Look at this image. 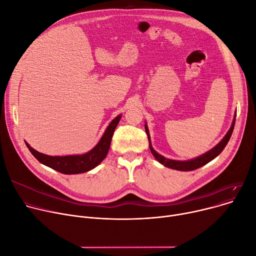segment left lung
Here are the masks:
<instances>
[{
    "instance_id": "1",
    "label": "left lung",
    "mask_w": 256,
    "mask_h": 256,
    "mask_svg": "<svg viewBox=\"0 0 256 256\" xmlns=\"http://www.w3.org/2000/svg\"><path fill=\"white\" fill-rule=\"evenodd\" d=\"M236 115L234 114V120H232V126L230 128V130H228L226 132V135L223 137V139L216 145L214 147H212V148L208 152H206V154H201L197 158H191V160H171V158H167L165 156H163L162 154H158L154 150V147L152 145V141H150V130H148V128H147V124L145 122V132L147 134V138H148V142H150V150L152 154V156L156 158V160H158V163H160L162 165L168 167V168H171V169H174V170H180V171H192V170H195L197 168H200L204 166L206 164H208V162H210L212 160H214L216 156H218L222 150L225 148V146L227 145L228 141H230V137H232V134L234 132V124H236Z\"/></svg>"
}]
</instances>
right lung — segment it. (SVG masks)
Masks as SVG:
<instances>
[{"mask_svg": "<svg viewBox=\"0 0 256 256\" xmlns=\"http://www.w3.org/2000/svg\"><path fill=\"white\" fill-rule=\"evenodd\" d=\"M121 115L116 116L110 124L106 128L104 135L102 136L98 143L93 147L91 150L83 154H72V156H48L39 152L26 142L31 154L39 160L40 163L61 172L63 174H78L92 170L98 166L109 152L111 140L114 130L119 122Z\"/></svg>", "mask_w": 256, "mask_h": 256, "instance_id": "add662e5", "label": "right lung"}]
</instances>
